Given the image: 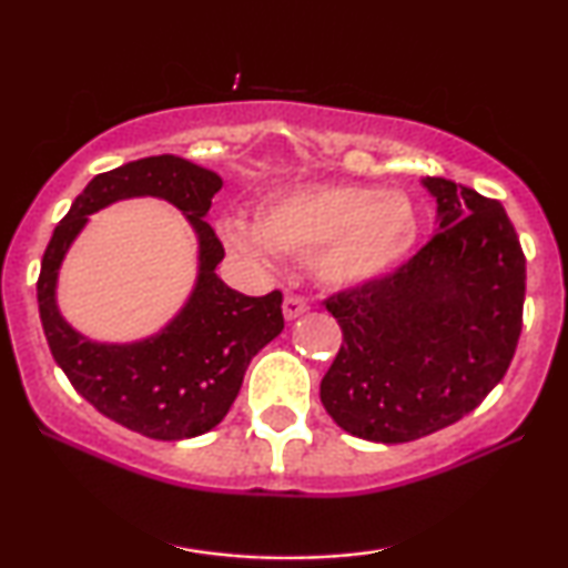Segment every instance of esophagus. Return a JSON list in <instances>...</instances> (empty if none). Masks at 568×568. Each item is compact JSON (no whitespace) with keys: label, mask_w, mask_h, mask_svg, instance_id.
Returning a JSON list of instances; mask_svg holds the SVG:
<instances>
[{"label":"esophagus","mask_w":568,"mask_h":568,"mask_svg":"<svg viewBox=\"0 0 568 568\" xmlns=\"http://www.w3.org/2000/svg\"><path fill=\"white\" fill-rule=\"evenodd\" d=\"M307 310H310L307 300L300 297V294H286V297H284V317H286V321H294V317L305 315Z\"/></svg>","instance_id":"obj_1"}]
</instances>
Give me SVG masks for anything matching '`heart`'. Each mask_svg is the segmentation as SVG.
<instances>
[{
    "label": "heart",
    "mask_w": 568,
    "mask_h": 568,
    "mask_svg": "<svg viewBox=\"0 0 568 568\" xmlns=\"http://www.w3.org/2000/svg\"><path fill=\"white\" fill-rule=\"evenodd\" d=\"M232 251L310 255L315 276L333 290L362 286L406 258L418 235L414 201L395 189L359 183H297L255 206V227L222 220Z\"/></svg>",
    "instance_id": "heart-1"
}]
</instances>
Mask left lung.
Wrapping results in <instances>:
<instances>
[{"label":"left lung","instance_id":"8db88e82","mask_svg":"<svg viewBox=\"0 0 568 568\" xmlns=\"http://www.w3.org/2000/svg\"><path fill=\"white\" fill-rule=\"evenodd\" d=\"M437 232L393 274L325 300L344 333L321 383L333 422L398 445L460 422L501 383L523 331L525 253L499 201L424 178Z\"/></svg>","mask_w":568,"mask_h":568}]
</instances>
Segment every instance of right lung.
<instances>
[{"instance_id": "add662e5", "label": "right lung", "mask_w": 568, "mask_h": 568, "mask_svg": "<svg viewBox=\"0 0 568 568\" xmlns=\"http://www.w3.org/2000/svg\"><path fill=\"white\" fill-rule=\"evenodd\" d=\"M222 178L175 154L126 162L92 178L57 224L38 276V310L53 359L100 414L150 439L199 437L227 416L255 354L284 328L282 292L245 297L216 276L224 247L204 216ZM165 197L200 237V276L190 302L160 334L134 345H98L55 307L60 261L87 216L113 200Z\"/></svg>"}]
</instances>
